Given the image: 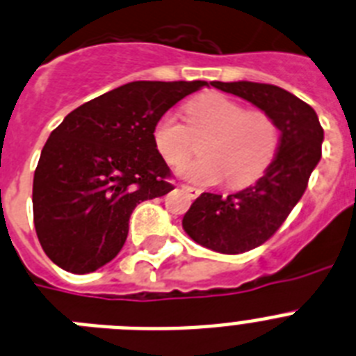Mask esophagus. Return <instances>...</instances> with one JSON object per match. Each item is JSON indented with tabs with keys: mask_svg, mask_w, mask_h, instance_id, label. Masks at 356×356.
<instances>
[{
	"mask_svg": "<svg viewBox=\"0 0 356 356\" xmlns=\"http://www.w3.org/2000/svg\"><path fill=\"white\" fill-rule=\"evenodd\" d=\"M187 193H189L191 198H198L200 194H202V189H198V187H193V185H181Z\"/></svg>",
	"mask_w": 356,
	"mask_h": 356,
	"instance_id": "esophagus-1",
	"label": "esophagus"
}]
</instances>
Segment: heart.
<instances>
[{"mask_svg": "<svg viewBox=\"0 0 356 356\" xmlns=\"http://www.w3.org/2000/svg\"><path fill=\"white\" fill-rule=\"evenodd\" d=\"M189 127L178 115H160L153 127L158 153L169 165H181L196 151L194 136H207L203 156L181 169L184 176L205 185L227 178L234 189L256 184L279 147V127L265 111L248 109L220 93L196 97L185 106Z\"/></svg>", "mask_w": 356, "mask_h": 356, "instance_id": "b5f03b06", "label": "heart"}]
</instances>
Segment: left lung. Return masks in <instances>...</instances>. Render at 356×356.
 Returning a JSON list of instances; mask_svg holds the SVG:
<instances>
[{"label": "left lung", "instance_id": "8db88e82", "mask_svg": "<svg viewBox=\"0 0 356 356\" xmlns=\"http://www.w3.org/2000/svg\"><path fill=\"white\" fill-rule=\"evenodd\" d=\"M211 84L263 109L281 131L277 154L256 184L229 196L203 193L181 221L202 247L243 254L268 241L302 198L323 154L324 129L312 106L279 86L248 81Z\"/></svg>", "mask_w": 356, "mask_h": 356}]
</instances>
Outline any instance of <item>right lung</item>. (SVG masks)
Wrapping results in <instances>:
<instances>
[{"label": "right lung", "mask_w": 356, "mask_h": 356, "mask_svg": "<svg viewBox=\"0 0 356 356\" xmlns=\"http://www.w3.org/2000/svg\"><path fill=\"white\" fill-rule=\"evenodd\" d=\"M205 81H135L79 106L50 133L33 175V225L57 266L90 273L124 247L138 203L169 191L153 140L160 115Z\"/></svg>", "instance_id": "obj_1"}]
</instances>
